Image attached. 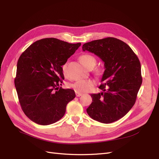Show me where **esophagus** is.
I'll use <instances>...</instances> for the list:
<instances>
[{"label": "esophagus", "mask_w": 159, "mask_h": 159, "mask_svg": "<svg viewBox=\"0 0 159 159\" xmlns=\"http://www.w3.org/2000/svg\"><path fill=\"white\" fill-rule=\"evenodd\" d=\"M75 95H76L77 97H80V96L82 95V94H81V93H78V92H76V93H75Z\"/></svg>", "instance_id": "34e87169"}]
</instances>
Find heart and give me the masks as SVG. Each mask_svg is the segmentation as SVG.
Listing matches in <instances>:
<instances>
[{
	"instance_id": "obj_1",
	"label": "heart",
	"mask_w": 159,
	"mask_h": 159,
	"mask_svg": "<svg viewBox=\"0 0 159 159\" xmlns=\"http://www.w3.org/2000/svg\"><path fill=\"white\" fill-rule=\"evenodd\" d=\"M80 60L82 64L88 68H90V67H94L96 64V58L93 55L89 54H82L80 57ZM66 64H64L62 67V71H63L64 74L66 73ZM94 84L95 82L93 80H80L71 84L70 86L75 90V92L83 93L89 91L93 88Z\"/></svg>"
}]
</instances>
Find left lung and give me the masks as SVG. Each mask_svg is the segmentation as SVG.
<instances>
[{"mask_svg":"<svg viewBox=\"0 0 159 159\" xmlns=\"http://www.w3.org/2000/svg\"><path fill=\"white\" fill-rule=\"evenodd\" d=\"M82 50L100 57L105 68L99 87L103 91L91 94L92 102L87 113L101 123L116 121L124 117L136 102L142 84L138 57L126 43L112 37L85 43Z\"/></svg>","mask_w":159,"mask_h":159,"instance_id":"obj_1","label":"left lung"}]
</instances>
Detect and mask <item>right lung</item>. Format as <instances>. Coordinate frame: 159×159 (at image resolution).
<instances>
[{
    "instance_id": "right-lung-1",
    "label": "right lung",
    "mask_w": 159,
    "mask_h": 159,
    "mask_svg": "<svg viewBox=\"0 0 159 159\" xmlns=\"http://www.w3.org/2000/svg\"><path fill=\"white\" fill-rule=\"evenodd\" d=\"M80 46L44 38L34 42L19 57L14 85L21 108L33 122L48 125L63 117L75 94L73 89L59 88L64 79L61 66Z\"/></svg>"
}]
</instances>
